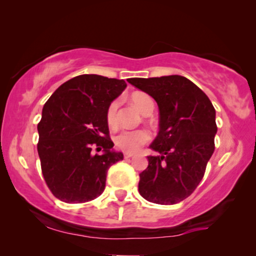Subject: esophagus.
I'll return each mask as SVG.
<instances>
[{"label": "esophagus", "mask_w": 256, "mask_h": 256, "mask_svg": "<svg viewBox=\"0 0 256 256\" xmlns=\"http://www.w3.org/2000/svg\"><path fill=\"white\" fill-rule=\"evenodd\" d=\"M134 156V152H124V158H130Z\"/></svg>", "instance_id": "esophagus-1"}]
</instances>
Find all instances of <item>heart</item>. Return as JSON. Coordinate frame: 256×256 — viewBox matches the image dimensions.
<instances>
[{
	"instance_id": "1",
	"label": "heart",
	"mask_w": 256,
	"mask_h": 256,
	"mask_svg": "<svg viewBox=\"0 0 256 256\" xmlns=\"http://www.w3.org/2000/svg\"><path fill=\"white\" fill-rule=\"evenodd\" d=\"M132 102L134 106L144 115L148 112H152L154 110V101L148 94L136 92L132 94L130 96ZM120 101L114 100L113 102L110 104L107 110V124L110 127L115 128L118 126V110ZM150 136L148 132L143 130V129H136V130H124L118 132L116 135L114 136V143L116 148L124 150L127 152H134L141 148V146L149 141Z\"/></svg>"
}]
</instances>
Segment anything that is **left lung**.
Instances as JSON below:
<instances>
[{"label":"left lung","instance_id":"8db88e82","mask_svg":"<svg viewBox=\"0 0 256 256\" xmlns=\"http://www.w3.org/2000/svg\"><path fill=\"white\" fill-rule=\"evenodd\" d=\"M128 82L154 98L160 110L158 134L149 146L158 155L148 156V168L140 174V194L155 204H177L196 190L214 152V107L182 76L130 78Z\"/></svg>","mask_w":256,"mask_h":256}]
</instances>
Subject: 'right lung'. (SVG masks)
<instances>
[{
	"label": "right lung",
	"mask_w": 256,
	"mask_h": 256,
	"mask_svg": "<svg viewBox=\"0 0 256 256\" xmlns=\"http://www.w3.org/2000/svg\"><path fill=\"white\" fill-rule=\"evenodd\" d=\"M124 79L82 74L54 90L37 126L42 172L56 198L86 202L102 194L110 166L124 160L110 138L107 110L124 92ZM103 150L93 156L92 148Z\"/></svg>",
	"instance_id": "add662e5"
}]
</instances>
